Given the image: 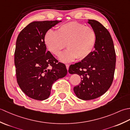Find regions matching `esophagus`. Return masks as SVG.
Masks as SVG:
<instances>
[{
    "label": "esophagus",
    "instance_id": "1",
    "mask_svg": "<svg viewBox=\"0 0 130 130\" xmlns=\"http://www.w3.org/2000/svg\"><path fill=\"white\" fill-rule=\"evenodd\" d=\"M66 67H67V70L68 71L69 68V64H66Z\"/></svg>",
    "mask_w": 130,
    "mask_h": 130
}]
</instances>
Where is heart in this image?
<instances>
[{
    "instance_id": "1",
    "label": "heart",
    "mask_w": 130,
    "mask_h": 130,
    "mask_svg": "<svg viewBox=\"0 0 130 130\" xmlns=\"http://www.w3.org/2000/svg\"><path fill=\"white\" fill-rule=\"evenodd\" d=\"M44 40L48 50L56 56L67 46L68 49L60 55V60L70 62L89 56L95 47L96 34L92 27L73 21L58 26L55 32L48 30Z\"/></svg>"
}]
</instances>
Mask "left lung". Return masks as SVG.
<instances>
[{
	"instance_id": "left-lung-1",
	"label": "left lung",
	"mask_w": 130,
	"mask_h": 130,
	"mask_svg": "<svg viewBox=\"0 0 130 130\" xmlns=\"http://www.w3.org/2000/svg\"><path fill=\"white\" fill-rule=\"evenodd\" d=\"M96 34L95 50L86 59L71 65L70 74L80 76L81 82L74 87L79 99L91 100L102 95L113 80L116 56L112 38L108 31L98 21H88Z\"/></svg>"
}]
</instances>
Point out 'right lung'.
Listing matches in <instances>:
<instances>
[{"label":"right lung","instance_id":"obj_1","mask_svg":"<svg viewBox=\"0 0 130 130\" xmlns=\"http://www.w3.org/2000/svg\"><path fill=\"white\" fill-rule=\"evenodd\" d=\"M59 22H33L22 30L17 39L14 52L17 81L23 93L36 100L47 99L54 83L68 73L64 63L46 51L44 40L48 30Z\"/></svg>","mask_w":130,"mask_h":130}]
</instances>
